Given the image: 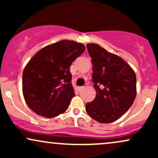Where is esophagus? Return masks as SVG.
Returning a JSON list of instances; mask_svg holds the SVG:
<instances>
[{
  "mask_svg": "<svg viewBox=\"0 0 158 158\" xmlns=\"http://www.w3.org/2000/svg\"><path fill=\"white\" fill-rule=\"evenodd\" d=\"M82 88L83 87H77V88H76V90H77V91L79 92L81 89H82Z\"/></svg>",
  "mask_w": 158,
  "mask_h": 158,
  "instance_id": "esophagus-1",
  "label": "esophagus"
}]
</instances>
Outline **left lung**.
Segmentation results:
<instances>
[{"label": "left lung", "instance_id": "obj_1", "mask_svg": "<svg viewBox=\"0 0 158 158\" xmlns=\"http://www.w3.org/2000/svg\"><path fill=\"white\" fill-rule=\"evenodd\" d=\"M93 64L92 81L97 94L85 105L90 117L101 123L118 119L132 106L136 97V75L119 56L97 44H87Z\"/></svg>", "mask_w": 158, "mask_h": 158}]
</instances>
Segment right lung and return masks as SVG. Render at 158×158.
<instances>
[{
    "mask_svg": "<svg viewBox=\"0 0 158 158\" xmlns=\"http://www.w3.org/2000/svg\"><path fill=\"white\" fill-rule=\"evenodd\" d=\"M85 50L81 43L62 40L36 52L22 77L23 95L30 109L48 118L68 109L75 96L70 67Z\"/></svg>",
    "mask_w": 158,
    "mask_h": 158,
    "instance_id": "1",
    "label": "right lung"
}]
</instances>
